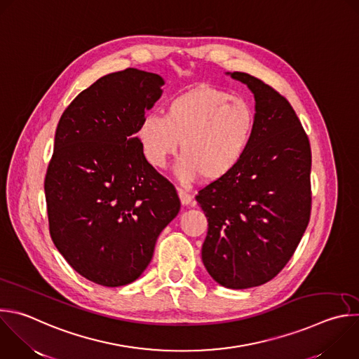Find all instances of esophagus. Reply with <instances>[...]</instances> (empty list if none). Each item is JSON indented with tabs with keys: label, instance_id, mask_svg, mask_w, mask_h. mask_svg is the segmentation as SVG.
<instances>
[{
	"label": "esophagus",
	"instance_id": "1",
	"mask_svg": "<svg viewBox=\"0 0 359 359\" xmlns=\"http://www.w3.org/2000/svg\"><path fill=\"white\" fill-rule=\"evenodd\" d=\"M179 197H180V201H182L183 205H189L193 201L191 194L187 190H184V189H179Z\"/></svg>",
	"mask_w": 359,
	"mask_h": 359
}]
</instances>
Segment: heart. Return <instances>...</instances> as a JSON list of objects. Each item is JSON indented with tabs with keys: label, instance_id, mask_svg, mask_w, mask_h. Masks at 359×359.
Instances as JSON below:
<instances>
[{
	"label": "heart",
	"instance_id": "b5f03b06",
	"mask_svg": "<svg viewBox=\"0 0 359 359\" xmlns=\"http://www.w3.org/2000/svg\"><path fill=\"white\" fill-rule=\"evenodd\" d=\"M255 127V111L247 100L201 86L172 97L163 115L145 114L137 137L151 166L165 168L180 142L179 177L191 182L201 175L207 182H217L243 162Z\"/></svg>",
	"mask_w": 359,
	"mask_h": 359
}]
</instances>
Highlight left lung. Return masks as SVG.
I'll return each mask as SVG.
<instances>
[{
  "instance_id": "obj_1",
  "label": "left lung",
  "mask_w": 359,
  "mask_h": 359,
  "mask_svg": "<svg viewBox=\"0 0 359 359\" xmlns=\"http://www.w3.org/2000/svg\"><path fill=\"white\" fill-rule=\"evenodd\" d=\"M231 77L255 97L257 127L243 162L198 190L208 231L201 248L207 272L229 289L272 280L290 261L311 214V149L290 102L248 73Z\"/></svg>"
}]
</instances>
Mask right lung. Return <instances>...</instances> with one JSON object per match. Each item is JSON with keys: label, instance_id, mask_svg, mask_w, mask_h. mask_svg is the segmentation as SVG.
<instances>
[{"label": "right lung", "instance_id": "1", "mask_svg": "<svg viewBox=\"0 0 359 359\" xmlns=\"http://www.w3.org/2000/svg\"><path fill=\"white\" fill-rule=\"evenodd\" d=\"M161 86V76L137 69L102 76L56 128L45 176L49 232L67 264L101 286L138 279L180 210L175 186L147 162L137 137Z\"/></svg>", "mask_w": 359, "mask_h": 359}]
</instances>
